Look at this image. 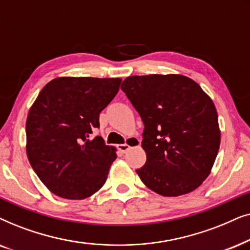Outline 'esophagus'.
<instances>
[{
    "mask_svg": "<svg viewBox=\"0 0 250 250\" xmlns=\"http://www.w3.org/2000/svg\"><path fill=\"white\" fill-rule=\"evenodd\" d=\"M130 141H131V145H137L138 144V141L136 138H130ZM129 148H130V145L127 144V143H125V144L118 145V149L122 153H125Z\"/></svg>",
    "mask_w": 250,
    "mask_h": 250,
    "instance_id": "esophagus-1",
    "label": "esophagus"
}]
</instances>
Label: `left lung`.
I'll return each instance as SVG.
<instances>
[{
  "instance_id": "left-lung-1",
  "label": "left lung",
  "mask_w": 250,
  "mask_h": 250,
  "mask_svg": "<svg viewBox=\"0 0 250 250\" xmlns=\"http://www.w3.org/2000/svg\"><path fill=\"white\" fill-rule=\"evenodd\" d=\"M122 91L144 122L146 162L136 170L164 197H178L208 177L221 144L218 115L210 97L184 75L129 76Z\"/></svg>"
}]
</instances>
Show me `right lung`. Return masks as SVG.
Instances as JSON below:
<instances>
[{"mask_svg":"<svg viewBox=\"0 0 250 250\" xmlns=\"http://www.w3.org/2000/svg\"><path fill=\"white\" fill-rule=\"evenodd\" d=\"M121 81L53 79L32 105L26 121V152L33 170L53 194L82 200L105 184L116 149L94 136V130Z\"/></svg>","mask_w":250,"mask_h":250,"instance_id":"1","label":"right lung"}]
</instances>
